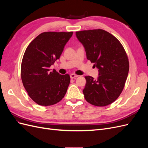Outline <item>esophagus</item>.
Listing matches in <instances>:
<instances>
[{"instance_id": "obj_1", "label": "esophagus", "mask_w": 148, "mask_h": 148, "mask_svg": "<svg viewBox=\"0 0 148 148\" xmlns=\"http://www.w3.org/2000/svg\"><path fill=\"white\" fill-rule=\"evenodd\" d=\"M78 77V75H75V74H74V73H72V74L70 75V78H77V77Z\"/></svg>"}]
</instances>
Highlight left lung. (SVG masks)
Returning a JSON list of instances; mask_svg holds the SVG:
<instances>
[{
	"instance_id": "8db88e82",
	"label": "left lung",
	"mask_w": 148,
	"mask_h": 148,
	"mask_svg": "<svg viewBox=\"0 0 148 148\" xmlns=\"http://www.w3.org/2000/svg\"><path fill=\"white\" fill-rule=\"evenodd\" d=\"M84 47L87 59L99 71L96 79L86 76L83 90L85 99L96 106H106L117 99L123 91L128 71L129 62L119 40L107 31L98 29L76 32Z\"/></svg>"
}]
</instances>
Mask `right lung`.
Listing matches in <instances>:
<instances>
[{"label":"right lung","instance_id":"add662e5","mask_svg":"<svg viewBox=\"0 0 148 148\" xmlns=\"http://www.w3.org/2000/svg\"><path fill=\"white\" fill-rule=\"evenodd\" d=\"M73 32H44L26 48L22 59L21 77L29 96L40 106L57 104L63 99L70 75H60L50 66L59 59Z\"/></svg>","mask_w":148,"mask_h":148}]
</instances>
